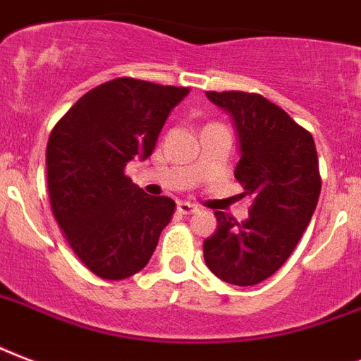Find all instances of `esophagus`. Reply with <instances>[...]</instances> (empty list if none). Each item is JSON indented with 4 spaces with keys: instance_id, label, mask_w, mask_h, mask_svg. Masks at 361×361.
Instances as JSON below:
<instances>
[{
    "instance_id": "esophagus-1",
    "label": "esophagus",
    "mask_w": 361,
    "mask_h": 361,
    "mask_svg": "<svg viewBox=\"0 0 361 361\" xmlns=\"http://www.w3.org/2000/svg\"><path fill=\"white\" fill-rule=\"evenodd\" d=\"M177 211L180 212V214H194V212H197L200 209H197V205H194V203H190V201H180L177 205Z\"/></svg>"
}]
</instances>
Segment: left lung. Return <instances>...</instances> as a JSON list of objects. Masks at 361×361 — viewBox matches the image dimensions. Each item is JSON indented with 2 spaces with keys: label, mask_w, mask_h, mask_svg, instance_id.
Wrapping results in <instances>:
<instances>
[{
  "label": "left lung",
  "mask_w": 361,
  "mask_h": 361,
  "mask_svg": "<svg viewBox=\"0 0 361 361\" xmlns=\"http://www.w3.org/2000/svg\"><path fill=\"white\" fill-rule=\"evenodd\" d=\"M230 114L239 142L235 178L252 195L248 219L216 211V231L203 241L207 267L222 281L252 286L294 252L320 195L314 139L258 94L207 92Z\"/></svg>",
  "instance_id": "1"
}]
</instances>
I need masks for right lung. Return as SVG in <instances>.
I'll list each match as a JSON object with an SVG mask.
<instances>
[{"label": "right lung", "mask_w": 361, "mask_h": 361, "mask_svg": "<svg viewBox=\"0 0 361 361\" xmlns=\"http://www.w3.org/2000/svg\"><path fill=\"white\" fill-rule=\"evenodd\" d=\"M188 88L114 79L80 97L47 145L50 205L80 262L120 281L149 264L175 201L145 194L124 167L147 160Z\"/></svg>", "instance_id": "1"}]
</instances>
